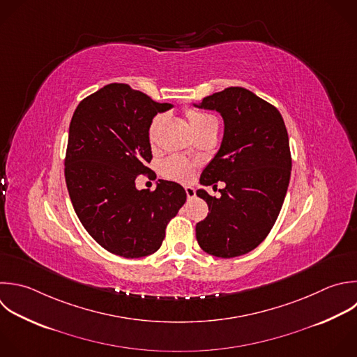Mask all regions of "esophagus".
<instances>
[{
  "instance_id": "34e87169",
  "label": "esophagus",
  "mask_w": 357,
  "mask_h": 357,
  "mask_svg": "<svg viewBox=\"0 0 357 357\" xmlns=\"http://www.w3.org/2000/svg\"><path fill=\"white\" fill-rule=\"evenodd\" d=\"M185 192H187V198L188 199H192V198H195V190L192 188V187H185Z\"/></svg>"
}]
</instances>
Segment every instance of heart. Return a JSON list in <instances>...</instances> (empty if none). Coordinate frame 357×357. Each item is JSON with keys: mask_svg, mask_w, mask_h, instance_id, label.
<instances>
[{"mask_svg": "<svg viewBox=\"0 0 357 357\" xmlns=\"http://www.w3.org/2000/svg\"><path fill=\"white\" fill-rule=\"evenodd\" d=\"M185 116H187V119L190 121V126H191V130L195 135L199 134V132L208 131V130H215V128L218 130L216 117L213 114L208 113V112L194 109V107H188V109H185ZM160 123H162V116H156L152 120L151 126H149L148 138H149L151 144L155 142L156 132H158V128H159ZM194 169H195V166L191 162H187V160L176 158V156L166 159L162 165L163 176H166L167 178L176 180V181H181V183H185V181L192 178Z\"/></svg>", "mask_w": 357, "mask_h": 357, "instance_id": "1", "label": "heart"}]
</instances>
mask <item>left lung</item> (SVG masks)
<instances>
[{
  "label": "left lung",
  "mask_w": 357,
  "mask_h": 357,
  "mask_svg": "<svg viewBox=\"0 0 357 357\" xmlns=\"http://www.w3.org/2000/svg\"><path fill=\"white\" fill-rule=\"evenodd\" d=\"M198 107L219 112L225 121L220 149L199 181L226 187L219 198L197 191L209 208L195 226L197 240L211 255L238 257L265 240L283 205L291 170L286 126L275 106L240 86L206 96Z\"/></svg>",
  "instance_id": "left-lung-1"
}]
</instances>
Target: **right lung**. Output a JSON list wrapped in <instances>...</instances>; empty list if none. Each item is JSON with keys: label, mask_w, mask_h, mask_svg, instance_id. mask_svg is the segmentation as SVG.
<instances>
[{"label": "right lung", "mask_w": 357, "mask_h": 357, "mask_svg": "<svg viewBox=\"0 0 357 357\" xmlns=\"http://www.w3.org/2000/svg\"><path fill=\"white\" fill-rule=\"evenodd\" d=\"M158 103L127 84H110L74 112L66 152V183L81 223L112 254L141 258L158 251L166 226L187 199L185 190L159 180L137 190L135 178L152 170L148 130Z\"/></svg>", "instance_id": "1"}]
</instances>
